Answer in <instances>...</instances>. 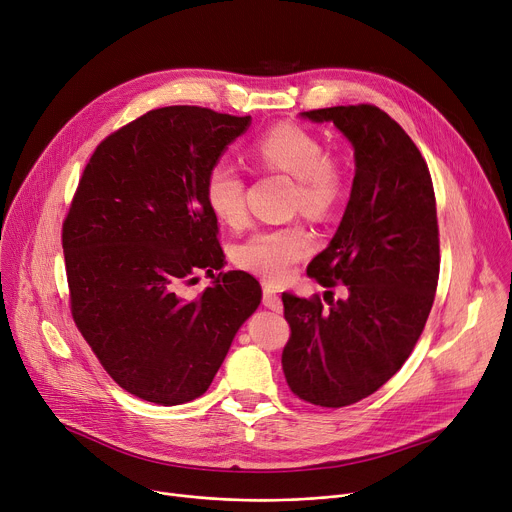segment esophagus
I'll return each mask as SVG.
<instances>
[{
  "label": "esophagus",
  "instance_id": "34e87169",
  "mask_svg": "<svg viewBox=\"0 0 512 512\" xmlns=\"http://www.w3.org/2000/svg\"><path fill=\"white\" fill-rule=\"evenodd\" d=\"M262 303H264V307H268L272 311H283L281 297L274 293L272 287H268V285H264V289H262Z\"/></svg>",
  "mask_w": 512,
  "mask_h": 512
}]
</instances>
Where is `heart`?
Instances as JSON below:
<instances>
[{"mask_svg": "<svg viewBox=\"0 0 512 512\" xmlns=\"http://www.w3.org/2000/svg\"><path fill=\"white\" fill-rule=\"evenodd\" d=\"M252 160L272 172L295 178L293 207L313 219L328 217L346 192V168L338 155L324 151V143L311 131L283 123L274 125L250 145ZM205 199L211 213L225 225L246 219V178L238 166L217 162L205 178ZM311 231L295 221L254 231L235 248V262L258 277L281 283L311 252Z\"/></svg>", "mask_w": 512, "mask_h": 512, "instance_id": "b5f03b06", "label": "heart"}]
</instances>
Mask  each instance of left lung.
I'll return each mask as SVG.
<instances>
[{"label": "left lung", "mask_w": 512, "mask_h": 512, "mask_svg": "<svg viewBox=\"0 0 512 512\" xmlns=\"http://www.w3.org/2000/svg\"><path fill=\"white\" fill-rule=\"evenodd\" d=\"M303 116L332 121L348 137L357 172L336 235L307 266L311 279L344 285L346 295L324 307L320 295L283 293L291 336L281 363L299 400L344 408L396 375L424 330L441 268L437 199L422 153L381 108L348 104Z\"/></svg>", "instance_id": "left-lung-1"}]
</instances>
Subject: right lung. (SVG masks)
Wrapping results in <instances>:
<instances>
[{"label": "right lung", "mask_w": 512, "mask_h": 512, "mask_svg": "<svg viewBox=\"0 0 512 512\" xmlns=\"http://www.w3.org/2000/svg\"><path fill=\"white\" fill-rule=\"evenodd\" d=\"M250 125L203 106H164L110 133L75 188L61 242L71 318L104 371L133 396L176 406L203 396L260 305L244 270L223 266L205 178ZM205 269L214 285L188 302Z\"/></svg>", "instance_id": "1"}]
</instances>
